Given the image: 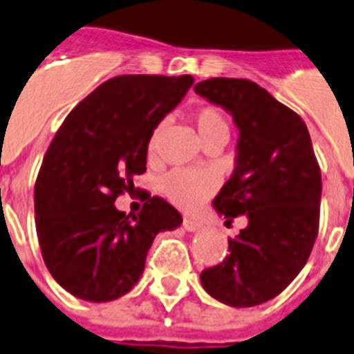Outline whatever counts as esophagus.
Listing matches in <instances>:
<instances>
[{"label": "esophagus", "instance_id": "34e87169", "mask_svg": "<svg viewBox=\"0 0 354 354\" xmlns=\"http://www.w3.org/2000/svg\"><path fill=\"white\" fill-rule=\"evenodd\" d=\"M183 227H185L188 232H196V231H199L203 225L199 223V221L194 220V218H185V220H183Z\"/></svg>", "mask_w": 354, "mask_h": 354}]
</instances>
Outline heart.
Here are the masks:
<instances>
[{"label":"heart","instance_id":"b5f03b06","mask_svg":"<svg viewBox=\"0 0 354 354\" xmlns=\"http://www.w3.org/2000/svg\"><path fill=\"white\" fill-rule=\"evenodd\" d=\"M192 123L197 131V136L203 146L221 142L225 144L229 138V122L225 114L216 106H201L192 112ZM162 131V123L153 129L151 136L147 140V155L153 157L157 151L158 136ZM164 196L174 203L175 207L183 210H192L199 207L212 192L216 190V179L205 171H190V169H175L164 175L160 180Z\"/></svg>","mask_w":354,"mask_h":354}]
</instances>
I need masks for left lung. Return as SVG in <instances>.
<instances>
[{
    "instance_id": "left-lung-1",
    "label": "left lung",
    "mask_w": 354,
    "mask_h": 354,
    "mask_svg": "<svg viewBox=\"0 0 354 354\" xmlns=\"http://www.w3.org/2000/svg\"><path fill=\"white\" fill-rule=\"evenodd\" d=\"M194 90L229 112L238 129L234 171L212 205L229 223L248 218L201 284L223 305H262L294 281L316 242L322 174L310 134L301 116L253 81L214 77Z\"/></svg>"
}]
</instances>
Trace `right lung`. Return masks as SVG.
Masks as SVG:
<instances>
[{
    "label": "right lung",
    "instance_id": "1",
    "mask_svg": "<svg viewBox=\"0 0 354 354\" xmlns=\"http://www.w3.org/2000/svg\"><path fill=\"white\" fill-rule=\"evenodd\" d=\"M192 84V75H120L86 95L55 134L35 185V221L49 273L79 299L106 303L131 292L155 236L183 223L160 197L147 196L138 214L114 201L146 171L153 129Z\"/></svg>",
    "mask_w": 354,
    "mask_h": 354
}]
</instances>
